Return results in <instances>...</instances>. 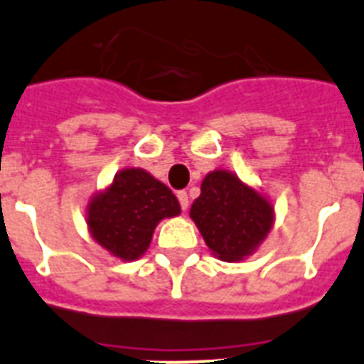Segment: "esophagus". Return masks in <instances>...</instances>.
I'll return each mask as SVG.
<instances>
[{
	"label": "esophagus",
	"instance_id": "1",
	"mask_svg": "<svg viewBox=\"0 0 364 364\" xmlns=\"http://www.w3.org/2000/svg\"><path fill=\"white\" fill-rule=\"evenodd\" d=\"M177 200H179V203H181V209L187 210L188 205H191V201H188V194L185 191H179L177 192Z\"/></svg>",
	"mask_w": 364,
	"mask_h": 364
}]
</instances>
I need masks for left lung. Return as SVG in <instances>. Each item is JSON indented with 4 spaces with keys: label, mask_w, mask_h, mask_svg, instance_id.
I'll use <instances>...</instances> for the list:
<instances>
[{
    "label": "left lung",
    "mask_w": 364,
    "mask_h": 364,
    "mask_svg": "<svg viewBox=\"0 0 364 364\" xmlns=\"http://www.w3.org/2000/svg\"><path fill=\"white\" fill-rule=\"evenodd\" d=\"M210 253L225 262H239L259 250L274 228V203L237 173L216 168L201 181V194L191 207Z\"/></svg>",
    "instance_id": "obj_1"
}]
</instances>
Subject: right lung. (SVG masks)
I'll return each instance as SVG.
<instances>
[{
  "mask_svg": "<svg viewBox=\"0 0 364 364\" xmlns=\"http://www.w3.org/2000/svg\"><path fill=\"white\" fill-rule=\"evenodd\" d=\"M181 215L173 192L142 168H124L85 209L94 242L120 261L142 257L159 222Z\"/></svg>",
  "mask_w": 364,
  "mask_h": 364,
  "instance_id": "1",
  "label": "right lung"
}]
</instances>
